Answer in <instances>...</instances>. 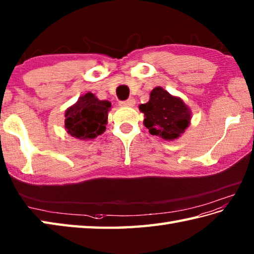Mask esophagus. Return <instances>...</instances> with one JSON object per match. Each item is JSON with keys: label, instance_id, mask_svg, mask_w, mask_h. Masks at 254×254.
<instances>
[{"label": "esophagus", "instance_id": "1", "mask_svg": "<svg viewBox=\"0 0 254 254\" xmlns=\"http://www.w3.org/2000/svg\"><path fill=\"white\" fill-rule=\"evenodd\" d=\"M120 104L122 106H133L134 104H136V101H134L133 98H128V100H126V101L120 102Z\"/></svg>", "mask_w": 254, "mask_h": 254}]
</instances>
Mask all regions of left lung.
Listing matches in <instances>:
<instances>
[{
	"mask_svg": "<svg viewBox=\"0 0 254 254\" xmlns=\"http://www.w3.org/2000/svg\"><path fill=\"white\" fill-rule=\"evenodd\" d=\"M144 114L143 124L151 134L173 140L189 127L190 112L184 102L172 96L162 87L150 93V100L139 106Z\"/></svg>",
	"mask_w": 254,
	"mask_h": 254,
	"instance_id": "8db88e82",
	"label": "left lung"
}]
</instances>
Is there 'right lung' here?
<instances>
[{"mask_svg":"<svg viewBox=\"0 0 254 254\" xmlns=\"http://www.w3.org/2000/svg\"><path fill=\"white\" fill-rule=\"evenodd\" d=\"M108 101H100L92 93L81 96L73 106L65 112L64 126L72 137L93 139L104 132L107 124Z\"/></svg>","mask_w":254,"mask_h":254,"instance_id":"add662e5","label":"right lung"}]
</instances>
